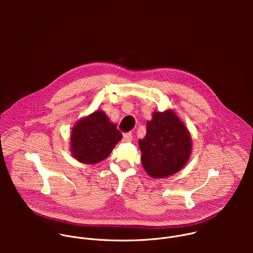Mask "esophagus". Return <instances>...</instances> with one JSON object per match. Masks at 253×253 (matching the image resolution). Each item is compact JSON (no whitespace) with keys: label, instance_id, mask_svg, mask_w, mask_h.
Instances as JSON below:
<instances>
[{"label":"esophagus","instance_id":"esophagus-1","mask_svg":"<svg viewBox=\"0 0 253 253\" xmlns=\"http://www.w3.org/2000/svg\"><path fill=\"white\" fill-rule=\"evenodd\" d=\"M123 138L125 141H132L133 137H132V133H125L123 135Z\"/></svg>","mask_w":253,"mask_h":253}]
</instances>
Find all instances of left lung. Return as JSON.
<instances>
[{"mask_svg": "<svg viewBox=\"0 0 253 253\" xmlns=\"http://www.w3.org/2000/svg\"><path fill=\"white\" fill-rule=\"evenodd\" d=\"M142 165L152 178H166L181 170L192 151L189 130L172 109L153 112L145 137L139 139Z\"/></svg>", "mask_w": 253, "mask_h": 253, "instance_id": "left-lung-1", "label": "left lung"}]
</instances>
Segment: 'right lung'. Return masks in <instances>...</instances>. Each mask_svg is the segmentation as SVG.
Returning <instances> with one entry per match:
<instances>
[{
	"mask_svg": "<svg viewBox=\"0 0 253 253\" xmlns=\"http://www.w3.org/2000/svg\"><path fill=\"white\" fill-rule=\"evenodd\" d=\"M122 139L117 125L102 110L81 118L72 128L70 150L73 157L84 164L105 160Z\"/></svg>",
	"mask_w": 253,
	"mask_h": 253,
	"instance_id": "add662e5",
	"label": "right lung"
}]
</instances>
